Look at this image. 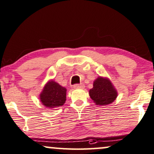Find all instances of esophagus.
Listing matches in <instances>:
<instances>
[{"mask_svg":"<svg viewBox=\"0 0 154 154\" xmlns=\"http://www.w3.org/2000/svg\"><path fill=\"white\" fill-rule=\"evenodd\" d=\"M84 87V84H75L74 86H73V88H75V89H77V88H83Z\"/></svg>","mask_w":154,"mask_h":154,"instance_id":"obj_1","label":"esophagus"}]
</instances>
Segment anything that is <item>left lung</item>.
Returning a JSON list of instances; mask_svg holds the SVG:
<instances>
[{
    "label": "left lung",
    "mask_w": 154,
    "mask_h": 154,
    "mask_svg": "<svg viewBox=\"0 0 154 154\" xmlns=\"http://www.w3.org/2000/svg\"><path fill=\"white\" fill-rule=\"evenodd\" d=\"M89 95L97 105L110 104L118 96V92L108 78L99 77L93 82V88L89 91Z\"/></svg>",
    "instance_id": "8db88e82"
}]
</instances>
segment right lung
<instances>
[{
    "label": "right lung",
    "mask_w": 154,
    "mask_h": 154,
    "mask_svg": "<svg viewBox=\"0 0 154 154\" xmlns=\"http://www.w3.org/2000/svg\"><path fill=\"white\" fill-rule=\"evenodd\" d=\"M40 100L43 106L54 109L63 105L66 100V88L53 80L45 84L40 94Z\"/></svg>",
    "instance_id": "obj_1"
}]
</instances>
